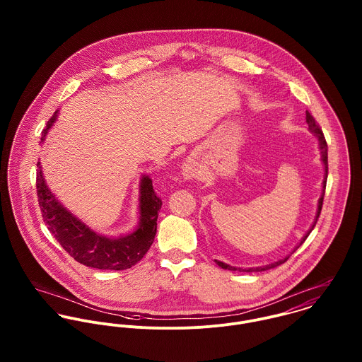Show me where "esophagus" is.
I'll list each match as a JSON object with an SVG mask.
<instances>
[{
	"mask_svg": "<svg viewBox=\"0 0 362 362\" xmlns=\"http://www.w3.org/2000/svg\"><path fill=\"white\" fill-rule=\"evenodd\" d=\"M185 175H187V177H192V170H189V168H188V170L185 171Z\"/></svg>",
	"mask_w": 362,
	"mask_h": 362,
	"instance_id": "esophagus-1",
	"label": "esophagus"
}]
</instances>
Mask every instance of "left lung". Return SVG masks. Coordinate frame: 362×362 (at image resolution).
<instances>
[{"label":"left lung","mask_w":362,"mask_h":362,"mask_svg":"<svg viewBox=\"0 0 362 362\" xmlns=\"http://www.w3.org/2000/svg\"><path fill=\"white\" fill-rule=\"evenodd\" d=\"M307 122H308V127H310V131L316 135V138L319 139V149H320V155H322V161H323V164H325V171H326V174H325V181H323V195H322V198L319 199V206H317V216H316V221H317V218H319V214H320V210H322V205H323V197H325V189H326V180H327V144H326V139H325V135H323V132H322V129H320V127L317 125V122L315 121V118L310 115V112L307 111ZM316 221L313 223V226H312V228H310V231H308V234L301 240V243H300V245L307 240V237L310 235V231L313 230V227H315V224H316ZM298 245V247H300ZM297 247V248H298ZM296 248V250H297ZM294 250V251H296ZM293 251V252H294ZM290 258V255L288 257H286L284 259H280V260H277V262H274V263H270V264H267V266H263V267H252V269H238L240 272H262V270H267V269H273V267H276V266H279V264H281V263H284L287 259ZM217 262V264L220 266V267H223V269H228V270H237V267H233V266H228V264H226V263H223V262H220V260H216Z\"/></svg>","instance_id":"left-lung-1"}]
</instances>
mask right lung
Masks as SVG:
<instances>
[{"label": "right lung", "instance_id": "right-lung-1", "mask_svg": "<svg viewBox=\"0 0 362 362\" xmlns=\"http://www.w3.org/2000/svg\"><path fill=\"white\" fill-rule=\"evenodd\" d=\"M54 121L55 114L42 132V142ZM39 165L40 163H37ZM36 189L42 217L49 231L72 258L85 266L102 270L129 269L145 257L153 244L157 216L163 202L157 197L149 177H145L141 185L139 227L135 233L121 238H107L96 234L61 206L47 188L40 167L36 175Z\"/></svg>", "mask_w": 362, "mask_h": 362}]
</instances>
